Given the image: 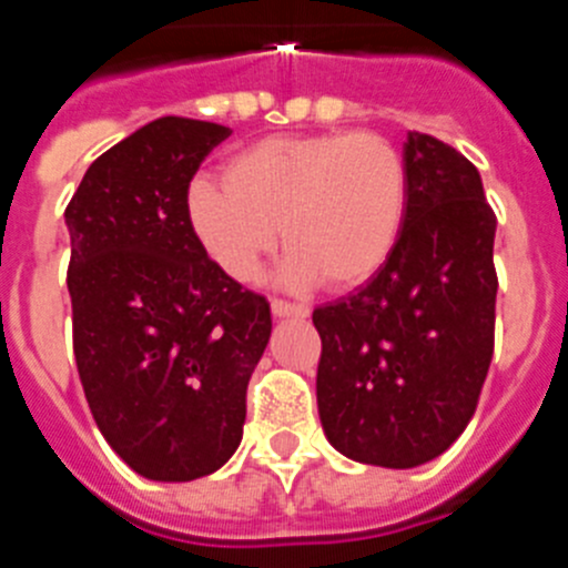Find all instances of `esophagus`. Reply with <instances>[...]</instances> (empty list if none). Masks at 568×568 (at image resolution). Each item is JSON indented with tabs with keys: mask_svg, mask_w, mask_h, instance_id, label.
I'll return each mask as SVG.
<instances>
[{
	"mask_svg": "<svg viewBox=\"0 0 568 568\" xmlns=\"http://www.w3.org/2000/svg\"><path fill=\"white\" fill-rule=\"evenodd\" d=\"M273 315L275 318H307L310 310L301 307V304H290V301H281V298H273Z\"/></svg>",
	"mask_w": 568,
	"mask_h": 568,
	"instance_id": "obj_1",
	"label": "esophagus"
}]
</instances>
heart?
<instances>
[{"label":"heart","instance_id":"1","mask_svg":"<svg viewBox=\"0 0 568 568\" xmlns=\"http://www.w3.org/2000/svg\"><path fill=\"white\" fill-rule=\"evenodd\" d=\"M404 210V159L373 130L273 135L233 155L224 182L187 187L190 230L235 281L255 278L281 227L293 284L355 287L384 267Z\"/></svg>","mask_w":568,"mask_h":568}]
</instances>
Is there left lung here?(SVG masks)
<instances>
[{
    "label": "left lung",
    "instance_id": "1",
    "mask_svg": "<svg viewBox=\"0 0 568 568\" xmlns=\"http://www.w3.org/2000/svg\"><path fill=\"white\" fill-rule=\"evenodd\" d=\"M406 210L384 267L313 313L315 395L329 444L413 469L458 440L495 346V213L478 168L435 135L404 144Z\"/></svg>",
    "mask_w": 568,
    "mask_h": 568
}]
</instances>
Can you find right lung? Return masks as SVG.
I'll return each instance as SVG.
<instances>
[{"label": "right lung", "mask_w": 568, "mask_h": 568, "mask_svg": "<svg viewBox=\"0 0 568 568\" xmlns=\"http://www.w3.org/2000/svg\"><path fill=\"white\" fill-rule=\"evenodd\" d=\"M230 133L162 115L99 155L64 210L84 398L148 480L184 484L233 458L273 333L267 298L215 267L187 222L195 170Z\"/></svg>", "instance_id": "right-lung-1"}]
</instances>
